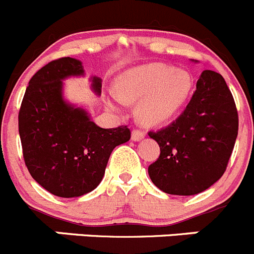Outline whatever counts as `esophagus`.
<instances>
[{"mask_svg": "<svg viewBox=\"0 0 254 254\" xmlns=\"http://www.w3.org/2000/svg\"><path fill=\"white\" fill-rule=\"evenodd\" d=\"M145 137V132L141 129H133L132 131V141H141Z\"/></svg>", "mask_w": 254, "mask_h": 254, "instance_id": "esophagus-1", "label": "esophagus"}]
</instances>
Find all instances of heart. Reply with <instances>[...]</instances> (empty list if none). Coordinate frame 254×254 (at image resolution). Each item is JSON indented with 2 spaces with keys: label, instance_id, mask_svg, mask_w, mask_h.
<instances>
[{
  "label": "heart",
  "instance_id": "1",
  "mask_svg": "<svg viewBox=\"0 0 254 254\" xmlns=\"http://www.w3.org/2000/svg\"><path fill=\"white\" fill-rule=\"evenodd\" d=\"M117 85L118 93H112L108 101L112 108H120L125 102H138V120L146 126H160L173 120L185 106L192 78L171 65L150 63L125 71Z\"/></svg>",
  "mask_w": 254,
  "mask_h": 254
}]
</instances>
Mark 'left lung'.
Masks as SVG:
<instances>
[{"label": "left lung", "instance_id": "1", "mask_svg": "<svg viewBox=\"0 0 254 254\" xmlns=\"http://www.w3.org/2000/svg\"><path fill=\"white\" fill-rule=\"evenodd\" d=\"M238 134V112L224 78L204 70L185 111L165 128L148 132L160 156L148 175L171 195H195L224 174Z\"/></svg>", "mask_w": 254, "mask_h": 254}]
</instances>
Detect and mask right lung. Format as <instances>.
<instances>
[{
    "label": "right lung",
    "mask_w": 254,
    "mask_h": 254,
    "mask_svg": "<svg viewBox=\"0 0 254 254\" xmlns=\"http://www.w3.org/2000/svg\"><path fill=\"white\" fill-rule=\"evenodd\" d=\"M84 75L80 60L60 58L30 79L18 112V133L29 173L37 184L60 197H76L102 181L116 146L131 138L127 126L102 128L88 112L64 99L63 80ZM101 94L102 79L92 76Z\"/></svg>",
    "instance_id": "add662e5"
}]
</instances>
